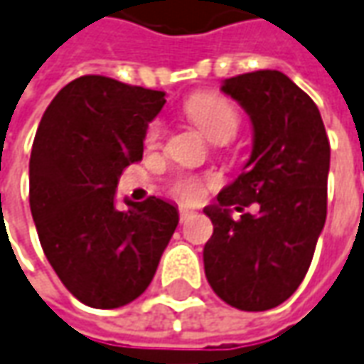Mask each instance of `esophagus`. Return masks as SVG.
I'll return each mask as SVG.
<instances>
[{"instance_id":"1","label":"esophagus","mask_w":364,"mask_h":364,"mask_svg":"<svg viewBox=\"0 0 364 364\" xmlns=\"http://www.w3.org/2000/svg\"><path fill=\"white\" fill-rule=\"evenodd\" d=\"M194 216H196V212L192 210V208H186V206L180 208V222H182V224L190 220V218H194Z\"/></svg>"}]
</instances>
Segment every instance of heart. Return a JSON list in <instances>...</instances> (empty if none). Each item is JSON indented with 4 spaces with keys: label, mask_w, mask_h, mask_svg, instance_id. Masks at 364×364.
Segmentation results:
<instances>
[{
    "label": "heart",
    "mask_w": 364,
    "mask_h": 364,
    "mask_svg": "<svg viewBox=\"0 0 364 364\" xmlns=\"http://www.w3.org/2000/svg\"><path fill=\"white\" fill-rule=\"evenodd\" d=\"M184 112L190 122L214 144H224L232 140L240 128L238 109L234 108L226 97L212 94V92H204V94H196L190 97L184 104ZM162 134H164L162 124L158 119H154L146 130L144 142L148 148H154L160 144ZM204 188H206V180L194 176V174H178L170 184L172 194L184 202H196L202 198Z\"/></svg>",
    "instance_id": "obj_1"
}]
</instances>
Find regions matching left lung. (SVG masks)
Returning a JSON list of instances; mask_svg holds the SVG:
<instances>
[{
	"label": "left lung",
	"mask_w": 364,
	"mask_h": 364,
	"mask_svg": "<svg viewBox=\"0 0 364 364\" xmlns=\"http://www.w3.org/2000/svg\"><path fill=\"white\" fill-rule=\"evenodd\" d=\"M255 128L245 172L206 208L214 232L204 246L212 290L240 311H268L299 289L326 220L331 144L321 112L289 75L258 70L224 80ZM259 204V214L232 221Z\"/></svg>",
	"instance_id": "left-lung-1"
}]
</instances>
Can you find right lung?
<instances>
[{
	"label": "right lung",
	"mask_w": 364,
	"mask_h": 364,
	"mask_svg": "<svg viewBox=\"0 0 364 364\" xmlns=\"http://www.w3.org/2000/svg\"><path fill=\"white\" fill-rule=\"evenodd\" d=\"M164 92L82 75L43 112L29 158V208L63 287L92 309H118L152 282L178 226L174 204L150 196L114 206L119 174L144 154Z\"/></svg>",
	"instance_id": "1"
}]
</instances>
